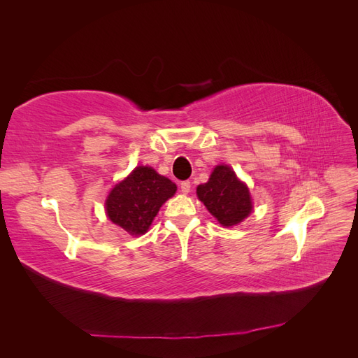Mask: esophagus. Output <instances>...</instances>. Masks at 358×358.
I'll use <instances>...</instances> for the list:
<instances>
[{
    "mask_svg": "<svg viewBox=\"0 0 358 358\" xmlns=\"http://www.w3.org/2000/svg\"><path fill=\"white\" fill-rule=\"evenodd\" d=\"M189 189H191V182H189V180L180 182V191H182L183 194H188Z\"/></svg>",
    "mask_w": 358,
    "mask_h": 358,
    "instance_id": "34e87169",
    "label": "esophagus"
}]
</instances>
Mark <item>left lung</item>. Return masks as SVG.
I'll use <instances>...</instances> for the list:
<instances>
[{"label": "left lung", "instance_id": "left-lung-1", "mask_svg": "<svg viewBox=\"0 0 358 358\" xmlns=\"http://www.w3.org/2000/svg\"><path fill=\"white\" fill-rule=\"evenodd\" d=\"M197 196L224 227L242 222L252 210L248 187L227 166L215 167L209 182L197 187Z\"/></svg>", "mask_w": 358, "mask_h": 358}]
</instances>
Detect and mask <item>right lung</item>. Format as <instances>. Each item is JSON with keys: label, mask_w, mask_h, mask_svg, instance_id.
Returning a JSON list of instances; mask_svg holds the SVG:
<instances>
[{"label": "right lung", "mask_w": 358, "mask_h": 358, "mask_svg": "<svg viewBox=\"0 0 358 358\" xmlns=\"http://www.w3.org/2000/svg\"><path fill=\"white\" fill-rule=\"evenodd\" d=\"M176 185L150 167H137L125 180L115 185L106 200L109 220L129 234H143Z\"/></svg>", "instance_id": "1"}]
</instances>
